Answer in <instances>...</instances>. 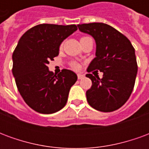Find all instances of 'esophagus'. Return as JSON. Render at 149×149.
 I'll use <instances>...</instances> for the list:
<instances>
[{"instance_id":"34e87169","label":"esophagus","mask_w":149,"mask_h":149,"mask_svg":"<svg viewBox=\"0 0 149 149\" xmlns=\"http://www.w3.org/2000/svg\"><path fill=\"white\" fill-rule=\"evenodd\" d=\"M77 77H78V79H79V80H81V79H82V78L84 77V75L81 74V73H78Z\"/></svg>"}]
</instances>
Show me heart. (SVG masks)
I'll list each match as a JSON object with an SVG mask.
<instances>
[{"label":"heart","mask_w":149,"mask_h":149,"mask_svg":"<svg viewBox=\"0 0 149 149\" xmlns=\"http://www.w3.org/2000/svg\"><path fill=\"white\" fill-rule=\"evenodd\" d=\"M83 38H85V37H82L81 39H83ZM61 46H62V45H61ZM71 66L73 68H75V69H77V68H79V65H78L77 62H72V63L71 64Z\"/></svg>","instance_id":"heart-1"}]
</instances>
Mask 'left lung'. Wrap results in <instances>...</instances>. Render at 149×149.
Wrapping results in <instances>:
<instances>
[{
    "label": "left lung",
    "instance_id": "1",
    "mask_svg": "<svg viewBox=\"0 0 149 149\" xmlns=\"http://www.w3.org/2000/svg\"><path fill=\"white\" fill-rule=\"evenodd\" d=\"M77 26L93 37L97 45L96 57L87 68L86 77L93 83L86 92L88 103L100 112L118 109L126 103L134 88L138 69L134 48L124 34L109 24L89 23ZM98 70L103 72L101 79L90 73Z\"/></svg>",
    "mask_w": 149,
    "mask_h": 149
}]
</instances>
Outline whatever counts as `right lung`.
I'll return each mask as SVG.
<instances>
[{"mask_svg":"<svg viewBox=\"0 0 149 149\" xmlns=\"http://www.w3.org/2000/svg\"><path fill=\"white\" fill-rule=\"evenodd\" d=\"M77 30L76 24H41L31 28L19 40L13 53V74L24 102L36 112L54 113L67 103L77 76L65 68L54 74L47 65L58 56L62 41Z\"/></svg>","mask_w":149,"mask_h":149,"instance_id":"add662e5","label":"right lung"}]
</instances>
